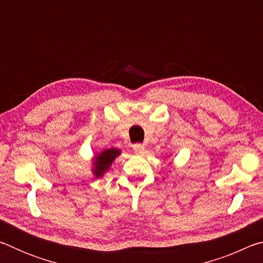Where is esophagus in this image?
I'll list each match as a JSON object with an SVG mask.
<instances>
[{"label": "esophagus", "mask_w": 263, "mask_h": 263, "mask_svg": "<svg viewBox=\"0 0 263 263\" xmlns=\"http://www.w3.org/2000/svg\"><path fill=\"white\" fill-rule=\"evenodd\" d=\"M132 147H133V151H135L136 153H142V152H144L145 146L142 145V144H140V142H137V144L133 145Z\"/></svg>", "instance_id": "esophagus-1"}]
</instances>
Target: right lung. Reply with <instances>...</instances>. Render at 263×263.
<instances>
[{
	"mask_svg": "<svg viewBox=\"0 0 263 263\" xmlns=\"http://www.w3.org/2000/svg\"><path fill=\"white\" fill-rule=\"evenodd\" d=\"M119 151L116 148H111V149H106L104 152H102L99 157L96 158V162H95V175L99 177L101 175H103V173L110 167L111 162L114 161L115 158L119 155Z\"/></svg>",
	"mask_w": 263,
	"mask_h": 263,
	"instance_id": "add662e5",
	"label": "right lung"
}]
</instances>
